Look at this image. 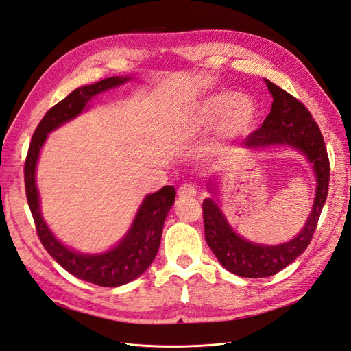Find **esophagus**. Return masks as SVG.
Listing matches in <instances>:
<instances>
[{
	"label": "esophagus",
	"mask_w": 351,
	"mask_h": 351,
	"mask_svg": "<svg viewBox=\"0 0 351 351\" xmlns=\"http://www.w3.org/2000/svg\"><path fill=\"white\" fill-rule=\"evenodd\" d=\"M195 193H197L195 186L191 185V184H184V185L179 186V190H178V195L184 197V199H185V197H194Z\"/></svg>",
	"instance_id": "esophagus-1"
}]
</instances>
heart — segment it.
<instances>
[{"mask_svg":"<svg viewBox=\"0 0 351 351\" xmlns=\"http://www.w3.org/2000/svg\"><path fill=\"white\" fill-rule=\"evenodd\" d=\"M255 114L256 108L252 99L234 93H219L204 104L200 120L208 124L222 120V129L227 133H241L252 125Z\"/></svg>","mask_w":351,"mask_h":351,"instance_id":"b5f03b06","label":"heart"}]
</instances>
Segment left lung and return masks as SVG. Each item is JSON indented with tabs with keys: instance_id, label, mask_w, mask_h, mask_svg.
<instances>
[{
	"instance_id": "8db88e82",
	"label": "left lung",
	"mask_w": 351,
	"mask_h": 351,
	"mask_svg": "<svg viewBox=\"0 0 351 351\" xmlns=\"http://www.w3.org/2000/svg\"><path fill=\"white\" fill-rule=\"evenodd\" d=\"M273 95L271 111L243 142L247 148L289 145L304 152L317 178L316 199L307 223L298 236L277 246H263L237 236L212 199L203 202L204 237L218 261L240 277H268L293 263L308 247L328 197L329 157L317 123L302 102L265 80Z\"/></svg>"
}]
</instances>
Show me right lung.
I'll return each mask as SVG.
<instances>
[{"instance_id":"1","label":"right lung","mask_w":351,"mask_h":351,"mask_svg":"<svg viewBox=\"0 0 351 351\" xmlns=\"http://www.w3.org/2000/svg\"><path fill=\"white\" fill-rule=\"evenodd\" d=\"M128 80V77H111L95 84L78 87L64 101L51 106L34 132L25 161L26 199H28L35 222V230L44 249L68 273L88 283L105 287L120 286L134 280L154 261L160 247L165 219L175 202V188L166 185L157 193L147 195L141 204L132 228L114 249L101 255H82L62 245L43 221L38 191L35 185V166H37L40 149L49 132L77 117L84 110L90 99L97 93L120 86Z\"/></svg>"}]
</instances>
